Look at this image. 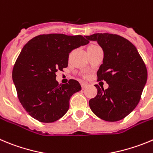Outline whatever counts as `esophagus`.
Here are the masks:
<instances>
[{"label":"esophagus","instance_id":"34e87169","mask_svg":"<svg viewBox=\"0 0 153 153\" xmlns=\"http://www.w3.org/2000/svg\"><path fill=\"white\" fill-rule=\"evenodd\" d=\"M88 84L86 83V82H81V86H82V89H86V87H87Z\"/></svg>","mask_w":153,"mask_h":153}]
</instances>
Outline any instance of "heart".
Here are the masks:
<instances>
[{"label": "heart", "instance_id": "heart-1", "mask_svg": "<svg viewBox=\"0 0 153 153\" xmlns=\"http://www.w3.org/2000/svg\"><path fill=\"white\" fill-rule=\"evenodd\" d=\"M99 48L97 45H89V47H88L87 50L88 49H93V48Z\"/></svg>", "mask_w": 153, "mask_h": 153}]
</instances>
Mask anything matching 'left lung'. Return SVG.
<instances>
[{"mask_svg": "<svg viewBox=\"0 0 153 153\" xmlns=\"http://www.w3.org/2000/svg\"><path fill=\"white\" fill-rule=\"evenodd\" d=\"M96 41L104 52L103 63L97 71L98 81L108 84L105 90L95 85L97 95L89 100V107L97 117L117 121L128 115L138 105L146 83L147 70L137 48L120 36L96 33L86 36Z\"/></svg>", "mask_w": 153, "mask_h": 153, "instance_id": "8db88e82", "label": "left lung"}]
</instances>
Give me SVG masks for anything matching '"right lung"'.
<instances>
[{"mask_svg": "<svg viewBox=\"0 0 153 153\" xmlns=\"http://www.w3.org/2000/svg\"><path fill=\"white\" fill-rule=\"evenodd\" d=\"M89 42L82 36L40 35L22 48L12 77L22 107L40 122H54L68 111L70 99L81 90L79 82L59 84L56 73L68 65L69 54Z\"/></svg>", "mask_w": 153, "mask_h": 153, "instance_id": "right-lung-1", "label": "right lung"}]
</instances>
